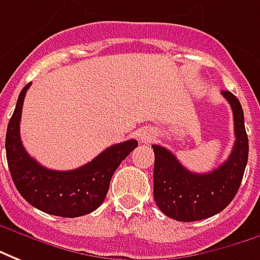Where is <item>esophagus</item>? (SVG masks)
<instances>
[{
	"instance_id": "obj_1",
	"label": "esophagus",
	"mask_w": 260,
	"mask_h": 260,
	"mask_svg": "<svg viewBox=\"0 0 260 260\" xmlns=\"http://www.w3.org/2000/svg\"><path fill=\"white\" fill-rule=\"evenodd\" d=\"M156 137V134L154 130H151V128H143L141 132L139 133V140L141 143H144V144H148L151 141H154Z\"/></svg>"
}]
</instances>
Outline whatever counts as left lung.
<instances>
[{"mask_svg":"<svg viewBox=\"0 0 260 260\" xmlns=\"http://www.w3.org/2000/svg\"><path fill=\"white\" fill-rule=\"evenodd\" d=\"M234 115L235 143L228 159L207 174L190 172L161 145H152L154 200L164 214L178 221H199L220 213L238 192L248 162V136L244 112L237 96L222 91Z\"/></svg>","mask_w":260,"mask_h":260,"instance_id":"obj_1","label":"left lung"}]
</instances>
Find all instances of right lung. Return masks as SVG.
<instances>
[{
  "label": "right lung",
  "mask_w": 260,
  "mask_h": 260,
  "mask_svg": "<svg viewBox=\"0 0 260 260\" xmlns=\"http://www.w3.org/2000/svg\"><path fill=\"white\" fill-rule=\"evenodd\" d=\"M30 85L19 93L5 137L8 168L16 189L27 203L47 214L74 218L92 213L104 203L117 167L139 143L127 140L110 145L91 162L71 171L45 168L27 154L19 134L22 106Z\"/></svg>",
  "instance_id": "add662e5"
}]
</instances>
